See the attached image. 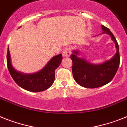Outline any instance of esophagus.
Masks as SVG:
<instances>
[{
    "instance_id": "34e87169",
    "label": "esophagus",
    "mask_w": 127,
    "mask_h": 127,
    "mask_svg": "<svg viewBox=\"0 0 127 127\" xmlns=\"http://www.w3.org/2000/svg\"><path fill=\"white\" fill-rule=\"evenodd\" d=\"M71 54V49L70 47H66L62 51V55L64 57H69Z\"/></svg>"
}]
</instances>
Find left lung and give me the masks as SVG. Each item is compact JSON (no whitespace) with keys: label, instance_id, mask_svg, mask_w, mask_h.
<instances>
[{"label":"left lung","instance_id":"obj_1","mask_svg":"<svg viewBox=\"0 0 127 127\" xmlns=\"http://www.w3.org/2000/svg\"><path fill=\"white\" fill-rule=\"evenodd\" d=\"M103 33H107L114 41L116 53L109 60L101 64H93L84 58H79V51L74 50L71 55L72 61V72L77 83L85 88H97L105 85L111 81L115 76L120 65V56L119 45L109 28L101 26Z\"/></svg>","mask_w":127,"mask_h":127}]
</instances>
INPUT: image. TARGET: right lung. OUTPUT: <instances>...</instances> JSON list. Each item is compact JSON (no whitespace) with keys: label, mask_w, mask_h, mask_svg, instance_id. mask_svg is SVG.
I'll use <instances>...</instances> for the list:
<instances>
[{"label":"right lung","mask_w":127,"mask_h":127,"mask_svg":"<svg viewBox=\"0 0 127 127\" xmlns=\"http://www.w3.org/2000/svg\"><path fill=\"white\" fill-rule=\"evenodd\" d=\"M62 60V54L55 56L42 70L33 74H24L18 72L11 64L9 48L7 53V65L11 76L17 85L31 92H40L47 89L55 81V70Z\"/></svg>","instance_id":"right-lung-1"}]
</instances>
